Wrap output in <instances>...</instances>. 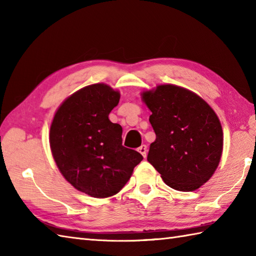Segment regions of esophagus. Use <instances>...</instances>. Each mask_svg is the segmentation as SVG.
<instances>
[{
    "label": "esophagus",
    "instance_id": "esophagus-1",
    "mask_svg": "<svg viewBox=\"0 0 256 256\" xmlns=\"http://www.w3.org/2000/svg\"><path fill=\"white\" fill-rule=\"evenodd\" d=\"M138 152H140V154H142L143 157H146V154H148V146H146V145L140 146V148H138Z\"/></svg>",
    "mask_w": 256,
    "mask_h": 256
}]
</instances>
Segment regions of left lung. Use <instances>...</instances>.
<instances>
[{
  "label": "left lung",
  "instance_id": "1",
  "mask_svg": "<svg viewBox=\"0 0 256 256\" xmlns=\"http://www.w3.org/2000/svg\"><path fill=\"white\" fill-rule=\"evenodd\" d=\"M156 140L148 160L167 186L194 192L214 175L224 150V132L216 112L204 99L175 84L144 91Z\"/></svg>",
  "mask_w": 256,
  "mask_h": 256
}]
</instances>
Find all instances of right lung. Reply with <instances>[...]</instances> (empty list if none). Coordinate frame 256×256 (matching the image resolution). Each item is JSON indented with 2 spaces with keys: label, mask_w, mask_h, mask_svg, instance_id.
Returning a JSON list of instances; mask_svg holds the SVG:
<instances>
[{
  "label": "right lung",
  "mask_w": 256,
  "mask_h": 256,
  "mask_svg": "<svg viewBox=\"0 0 256 256\" xmlns=\"http://www.w3.org/2000/svg\"><path fill=\"white\" fill-rule=\"evenodd\" d=\"M120 92L94 84L74 92L58 108L50 144L58 170L68 182L94 198L118 194L143 156L122 145V128L108 114Z\"/></svg>",
  "instance_id": "1"
}]
</instances>
